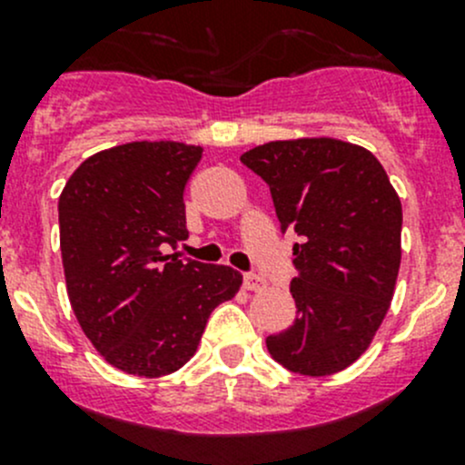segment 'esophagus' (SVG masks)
<instances>
[{"mask_svg": "<svg viewBox=\"0 0 465 465\" xmlns=\"http://www.w3.org/2000/svg\"><path fill=\"white\" fill-rule=\"evenodd\" d=\"M242 285H245V290H252V292H256V290L265 288V279H261L259 274H245V276H242Z\"/></svg>", "mask_w": 465, "mask_h": 465, "instance_id": "esophagus-1", "label": "esophagus"}]
</instances>
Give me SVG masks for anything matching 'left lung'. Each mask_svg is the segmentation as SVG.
<instances>
[{
  "mask_svg": "<svg viewBox=\"0 0 465 465\" xmlns=\"http://www.w3.org/2000/svg\"><path fill=\"white\" fill-rule=\"evenodd\" d=\"M270 186L281 232H294L290 283L297 320L265 340L302 376H331L371 344L401 270L402 206L362 145L311 137L270 142L241 157Z\"/></svg>",
  "mask_w": 465,
  "mask_h": 465,
  "instance_id": "left-lung-1",
  "label": "left lung"
}]
</instances>
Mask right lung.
Masks as SVG:
<instances>
[{
  "label": "right lung",
  "mask_w": 465,
  "mask_h": 465,
  "mask_svg": "<svg viewBox=\"0 0 465 465\" xmlns=\"http://www.w3.org/2000/svg\"><path fill=\"white\" fill-rule=\"evenodd\" d=\"M200 145L133 142L87 157L58 200L60 252L74 315L112 367L159 378L198 351L215 306L242 276L163 254L186 232L184 189Z\"/></svg>",
  "instance_id": "add662e5"
}]
</instances>
